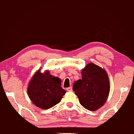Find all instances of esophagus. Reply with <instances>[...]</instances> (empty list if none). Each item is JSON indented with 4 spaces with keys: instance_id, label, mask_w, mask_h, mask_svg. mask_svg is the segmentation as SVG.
Here are the masks:
<instances>
[{
    "instance_id": "1",
    "label": "esophagus",
    "mask_w": 134,
    "mask_h": 134,
    "mask_svg": "<svg viewBox=\"0 0 134 134\" xmlns=\"http://www.w3.org/2000/svg\"><path fill=\"white\" fill-rule=\"evenodd\" d=\"M72 90H73V89H72V87H70L67 88V91H71Z\"/></svg>"
}]
</instances>
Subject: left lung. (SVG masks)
<instances>
[{"instance_id": "obj_1", "label": "left lung", "mask_w": 134, "mask_h": 134, "mask_svg": "<svg viewBox=\"0 0 134 134\" xmlns=\"http://www.w3.org/2000/svg\"><path fill=\"white\" fill-rule=\"evenodd\" d=\"M82 79L75 82L73 90L83 107L96 111L104 105L109 93V81L104 69L93 63L81 72Z\"/></svg>"}]
</instances>
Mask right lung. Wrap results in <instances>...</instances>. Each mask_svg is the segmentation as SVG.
I'll list each match as a JSON object with an SVG mask.
<instances>
[{
  "label": "right lung",
  "instance_id": "right-lung-1",
  "mask_svg": "<svg viewBox=\"0 0 134 134\" xmlns=\"http://www.w3.org/2000/svg\"><path fill=\"white\" fill-rule=\"evenodd\" d=\"M61 85V81L58 77L50 75L49 71L41 73L38 70L30 81L27 94L37 107L49 109L60 102L66 93Z\"/></svg>",
  "mask_w": 134,
  "mask_h": 134
}]
</instances>
